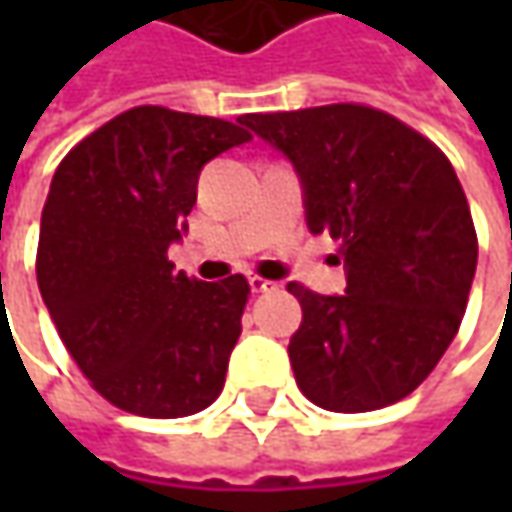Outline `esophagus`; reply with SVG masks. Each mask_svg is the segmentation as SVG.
I'll list each match as a JSON object with an SVG mask.
<instances>
[{
	"label": "esophagus",
	"mask_w": 512,
	"mask_h": 512,
	"mask_svg": "<svg viewBox=\"0 0 512 512\" xmlns=\"http://www.w3.org/2000/svg\"><path fill=\"white\" fill-rule=\"evenodd\" d=\"M247 282H250V290H253V293H270V290H276V287H279L276 282L262 279V276H250Z\"/></svg>",
	"instance_id": "34e87169"
}]
</instances>
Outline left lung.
<instances>
[{"label": "left lung", "instance_id": "8db88e82", "mask_svg": "<svg viewBox=\"0 0 512 512\" xmlns=\"http://www.w3.org/2000/svg\"><path fill=\"white\" fill-rule=\"evenodd\" d=\"M239 122L293 162L307 227L342 242L344 296L287 285L302 305L287 344L299 390L333 413L402 402L456 339L479 259L450 159L402 119L356 102Z\"/></svg>", "mask_w": 512, "mask_h": 512}]
</instances>
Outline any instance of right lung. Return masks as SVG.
Masks as SVG:
<instances>
[{
  "label": "right lung",
  "mask_w": 512,
  "mask_h": 512,
  "mask_svg": "<svg viewBox=\"0 0 512 512\" xmlns=\"http://www.w3.org/2000/svg\"><path fill=\"white\" fill-rule=\"evenodd\" d=\"M242 122L139 105L59 162L42 210L36 282L73 362L119 410L182 419L216 402L242 336V273L199 282L168 259L213 156Z\"/></svg>",
  "instance_id": "add662e5"
}]
</instances>
